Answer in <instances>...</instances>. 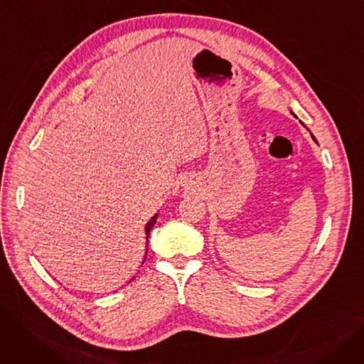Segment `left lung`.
<instances>
[{"label":"left lung","instance_id":"left-lung-1","mask_svg":"<svg viewBox=\"0 0 364 364\" xmlns=\"http://www.w3.org/2000/svg\"><path fill=\"white\" fill-rule=\"evenodd\" d=\"M313 139H314V136H313ZM314 141H316V139H314Z\"/></svg>","mask_w":364,"mask_h":364}]
</instances>
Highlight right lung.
<instances>
[{
  "mask_svg": "<svg viewBox=\"0 0 364 364\" xmlns=\"http://www.w3.org/2000/svg\"><path fill=\"white\" fill-rule=\"evenodd\" d=\"M156 220H158V214H155L151 217V220L146 224V235H147V237H149V233H150V230H151V227L155 225V223H156Z\"/></svg>",
  "mask_w": 364,
  "mask_h": 364,
  "instance_id": "obj_1",
  "label": "right lung"
}]
</instances>
